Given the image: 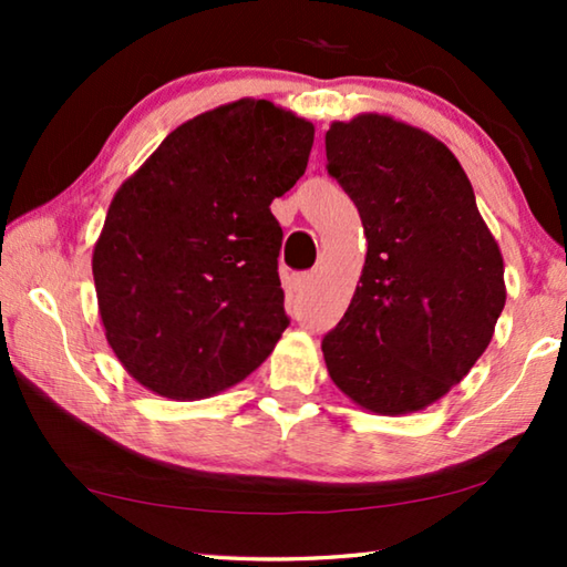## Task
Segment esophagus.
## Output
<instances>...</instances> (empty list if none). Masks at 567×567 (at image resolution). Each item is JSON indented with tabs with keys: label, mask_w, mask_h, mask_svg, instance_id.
<instances>
[{
	"label": "esophagus",
	"mask_w": 567,
	"mask_h": 567,
	"mask_svg": "<svg viewBox=\"0 0 567 567\" xmlns=\"http://www.w3.org/2000/svg\"><path fill=\"white\" fill-rule=\"evenodd\" d=\"M310 282H312V275L310 272H302V275H295L292 277V287H295L297 292L307 290V287H310Z\"/></svg>",
	"instance_id": "34e87169"
}]
</instances>
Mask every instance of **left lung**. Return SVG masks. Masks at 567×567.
<instances>
[{
  "instance_id": "8db88e82",
  "label": "left lung",
  "mask_w": 567,
  "mask_h": 567,
  "mask_svg": "<svg viewBox=\"0 0 567 567\" xmlns=\"http://www.w3.org/2000/svg\"><path fill=\"white\" fill-rule=\"evenodd\" d=\"M328 172L358 207L368 255L322 354L334 385L375 415L445 398L505 307L501 245L457 157L433 134L362 112L324 134Z\"/></svg>"
}]
</instances>
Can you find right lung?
I'll return each instance as SVG.
<instances>
[{"mask_svg":"<svg viewBox=\"0 0 567 567\" xmlns=\"http://www.w3.org/2000/svg\"><path fill=\"white\" fill-rule=\"evenodd\" d=\"M312 142V122L245 97L182 122L114 192L92 275L104 338L142 388L203 400L270 358L290 322L270 205Z\"/></svg>","mask_w":567,"mask_h":567,"instance_id":"obj_1","label":"right lung"}]
</instances>
